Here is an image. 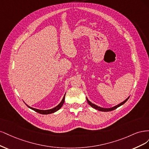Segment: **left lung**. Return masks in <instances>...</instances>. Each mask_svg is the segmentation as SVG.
<instances>
[{
    "instance_id": "obj_1",
    "label": "left lung",
    "mask_w": 149,
    "mask_h": 149,
    "mask_svg": "<svg viewBox=\"0 0 149 149\" xmlns=\"http://www.w3.org/2000/svg\"><path fill=\"white\" fill-rule=\"evenodd\" d=\"M129 97H128L126 100H124L123 102H122V103H121L120 104L116 105V106H115V107H113V108H101V107H98V106H97V105H96V104H93L92 102H90V101L88 100L87 98V101L88 103L92 108H95V109H98V110H99V111H100L108 112V111H113V110H114V109H116L117 108L119 107L120 106H121V105H123V104H124V103H125L127 102V100L129 99Z\"/></svg>"
}]
</instances>
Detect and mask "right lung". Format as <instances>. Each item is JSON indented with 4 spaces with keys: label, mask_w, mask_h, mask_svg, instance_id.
Instances as JSON below:
<instances>
[{
    "label": "right lung",
    "mask_w": 149,
    "mask_h": 149,
    "mask_svg": "<svg viewBox=\"0 0 149 149\" xmlns=\"http://www.w3.org/2000/svg\"><path fill=\"white\" fill-rule=\"evenodd\" d=\"M64 100H65V96L64 97L63 99H62V100L61 101V102L58 105H57V107H56L55 108H52V109H48V110H40V109H36V108H31V107H29V106H28V105H27V106H28V107H29L30 109H33V110H34L35 111L38 113H40V114H51V113H53L57 111V110H59V109L62 107V105H63V104H64Z\"/></svg>",
    "instance_id": "obj_1"
}]
</instances>
